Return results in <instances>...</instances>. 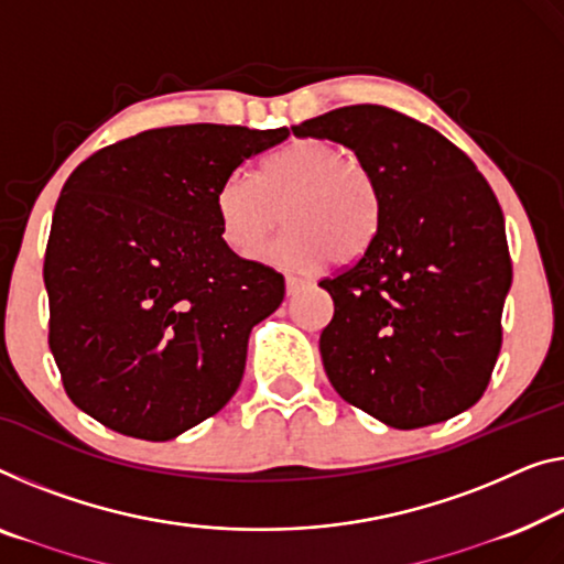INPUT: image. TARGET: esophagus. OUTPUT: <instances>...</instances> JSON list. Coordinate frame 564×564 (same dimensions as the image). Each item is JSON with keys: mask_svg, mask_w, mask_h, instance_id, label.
Here are the masks:
<instances>
[{"mask_svg": "<svg viewBox=\"0 0 564 564\" xmlns=\"http://www.w3.org/2000/svg\"><path fill=\"white\" fill-rule=\"evenodd\" d=\"M304 285H308L306 279H299V275H285V293H289V296H296Z\"/></svg>", "mask_w": 564, "mask_h": 564, "instance_id": "esophagus-1", "label": "esophagus"}]
</instances>
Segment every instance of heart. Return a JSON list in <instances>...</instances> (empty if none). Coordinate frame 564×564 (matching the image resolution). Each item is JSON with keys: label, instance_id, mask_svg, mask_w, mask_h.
Returning a JSON list of instances; mask_svg holds the SVG:
<instances>
[{"label": "heart", "instance_id": "1", "mask_svg": "<svg viewBox=\"0 0 564 564\" xmlns=\"http://www.w3.org/2000/svg\"><path fill=\"white\" fill-rule=\"evenodd\" d=\"M382 187L365 162L326 139H293L263 159L258 180L230 172L215 189L223 240L240 256L260 253L283 220L285 230L265 258L285 268L362 258L382 228Z\"/></svg>", "mask_w": 564, "mask_h": 564}]
</instances>
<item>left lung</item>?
Wrapping results in <instances>:
<instances>
[{
	"instance_id": "8db88e82",
	"label": "left lung",
	"mask_w": 564,
	"mask_h": 564,
	"mask_svg": "<svg viewBox=\"0 0 564 564\" xmlns=\"http://www.w3.org/2000/svg\"><path fill=\"white\" fill-rule=\"evenodd\" d=\"M291 131L355 149L384 199L367 253L318 281L334 301L318 339L334 390L400 431L476 405L497 365L511 285L489 182L443 133L388 106H344Z\"/></svg>"
}]
</instances>
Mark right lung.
Masks as SVG:
<instances>
[{"label": "right lung", "instance_id": "add662e5", "mask_svg": "<svg viewBox=\"0 0 564 564\" xmlns=\"http://www.w3.org/2000/svg\"><path fill=\"white\" fill-rule=\"evenodd\" d=\"M289 129L189 123L98 149L67 176L45 250L50 351L100 425L170 441L225 408L250 329L283 275L235 256L215 215L225 176Z\"/></svg>", "mask_w": 564, "mask_h": 564}]
</instances>
